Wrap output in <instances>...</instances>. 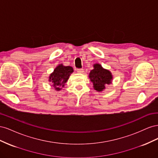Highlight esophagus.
<instances>
[{
	"instance_id": "34e87169",
	"label": "esophagus",
	"mask_w": 158,
	"mask_h": 158,
	"mask_svg": "<svg viewBox=\"0 0 158 158\" xmlns=\"http://www.w3.org/2000/svg\"><path fill=\"white\" fill-rule=\"evenodd\" d=\"M78 73H84V69H78L76 70Z\"/></svg>"
}]
</instances>
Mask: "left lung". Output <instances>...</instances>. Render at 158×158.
Masks as SVG:
<instances>
[{
  "instance_id": "1",
  "label": "left lung",
  "mask_w": 158,
  "mask_h": 158,
  "mask_svg": "<svg viewBox=\"0 0 158 158\" xmlns=\"http://www.w3.org/2000/svg\"><path fill=\"white\" fill-rule=\"evenodd\" d=\"M94 69L91 70L89 77L93 82L94 88L98 92H101L106 88L105 85L111 83L112 75L107 70L103 69L99 64L94 65Z\"/></svg>"
}]
</instances>
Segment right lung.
<instances>
[{
	"mask_svg": "<svg viewBox=\"0 0 158 158\" xmlns=\"http://www.w3.org/2000/svg\"><path fill=\"white\" fill-rule=\"evenodd\" d=\"M73 72V69L71 66H64L63 64H60L50 75L49 81L52 83L55 89L60 90V88L58 87V85L63 87Z\"/></svg>",
	"mask_w": 158,
	"mask_h": 158,
	"instance_id": "add662e5",
	"label": "right lung"
}]
</instances>
